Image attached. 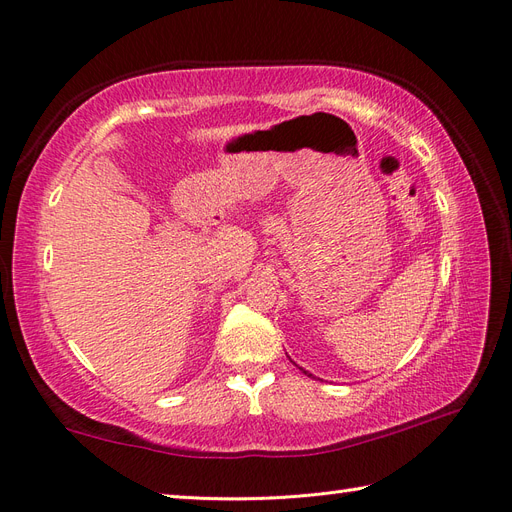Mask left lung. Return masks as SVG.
<instances>
[{
    "instance_id": "obj_1",
    "label": "left lung",
    "mask_w": 512,
    "mask_h": 512,
    "mask_svg": "<svg viewBox=\"0 0 512 512\" xmlns=\"http://www.w3.org/2000/svg\"><path fill=\"white\" fill-rule=\"evenodd\" d=\"M305 374H307V371H305ZM307 376H312V374H307Z\"/></svg>"
}]
</instances>
